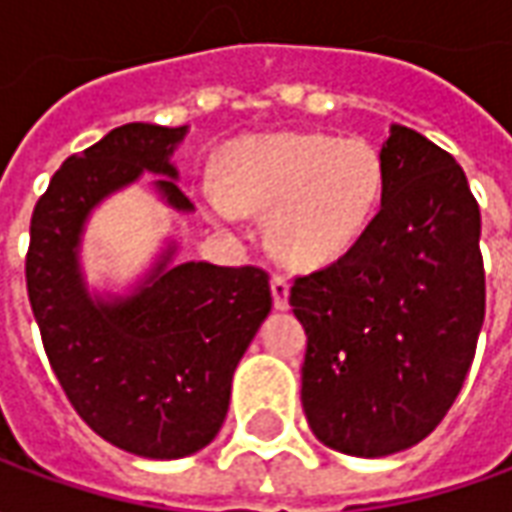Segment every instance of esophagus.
<instances>
[{
	"mask_svg": "<svg viewBox=\"0 0 512 512\" xmlns=\"http://www.w3.org/2000/svg\"><path fill=\"white\" fill-rule=\"evenodd\" d=\"M271 296H274V307L277 310H288L290 285L285 277H271Z\"/></svg>",
	"mask_w": 512,
	"mask_h": 512,
	"instance_id": "esophagus-1",
	"label": "esophagus"
}]
</instances>
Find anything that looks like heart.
I'll list each match as a JSON object with an SVG mask.
<instances>
[{"mask_svg":"<svg viewBox=\"0 0 512 512\" xmlns=\"http://www.w3.org/2000/svg\"><path fill=\"white\" fill-rule=\"evenodd\" d=\"M384 164L362 139L329 134L252 136L227 158V183L202 180L216 222L268 211V246L293 268H326L351 255L384 202Z\"/></svg>","mask_w":512,"mask_h":512,"instance_id":"1","label":"heart"}]
</instances>
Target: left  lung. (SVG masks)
Segmentation results:
<instances>
[{"instance_id":"left-lung-1","label":"left lung","mask_w":512,"mask_h":512,"mask_svg":"<svg viewBox=\"0 0 512 512\" xmlns=\"http://www.w3.org/2000/svg\"><path fill=\"white\" fill-rule=\"evenodd\" d=\"M378 156L384 202L362 244L290 288L307 332V422L356 458L408 450L439 425L485 318L480 208L463 169L397 123Z\"/></svg>"}]
</instances>
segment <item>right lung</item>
Instances as JSON below:
<instances>
[{"label": "right lung", "mask_w": 512, "mask_h": 512, "mask_svg": "<svg viewBox=\"0 0 512 512\" xmlns=\"http://www.w3.org/2000/svg\"><path fill=\"white\" fill-rule=\"evenodd\" d=\"M189 126L128 123L65 158L32 213L29 304L51 370L90 428L120 450L175 461L222 430L233 373L271 312L260 268L178 263L180 235L126 285H90L84 235L93 213L145 172L164 208L194 213L175 150Z\"/></svg>", "instance_id": "obj_1"}]
</instances>
